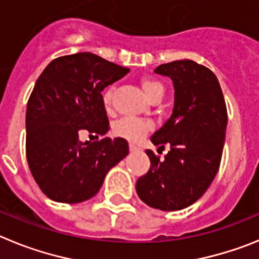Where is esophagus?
Returning <instances> with one entry per match:
<instances>
[{"label":"esophagus","mask_w":259,"mask_h":259,"mask_svg":"<svg viewBox=\"0 0 259 259\" xmlns=\"http://www.w3.org/2000/svg\"><path fill=\"white\" fill-rule=\"evenodd\" d=\"M130 150H131V152H137V150H140V148L137 145H135V144H130Z\"/></svg>","instance_id":"esophagus-1"}]
</instances>
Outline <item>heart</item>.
I'll list each match as a JSON object with an SVG mask.
<instances>
[{"label": "heart", "mask_w": 259, "mask_h": 259, "mask_svg": "<svg viewBox=\"0 0 259 259\" xmlns=\"http://www.w3.org/2000/svg\"><path fill=\"white\" fill-rule=\"evenodd\" d=\"M141 87L144 92L148 96L149 100L154 98L155 96L163 95V84L158 80L152 79V77H144L141 79ZM114 95V88L109 87L104 92V104L105 106H109L111 104ZM153 128V123L145 119L131 118V116H124L119 119L113 124V134L116 137H120L123 140H127L130 143H139V141L145 136L148 132Z\"/></svg>", "instance_id": "1"}]
</instances>
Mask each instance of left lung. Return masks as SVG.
Here are the masks:
<instances>
[{
    "label": "left lung",
    "mask_w": 259,
    "mask_h": 259,
    "mask_svg": "<svg viewBox=\"0 0 259 259\" xmlns=\"http://www.w3.org/2000/svg\"><path fill=\"white\" fill-rule=\"evenodd\" d=\"M157 74L171 77L175 89L172 115L152 136L154 145L170 152L163 161L150 149V168L136 182L148 206L175 211L191 206L207 191L219 170L227 107L212 71L191 59L163 63ZM158 149V150H159Z\"/></svg>",
    "instance_id": "1"
}]
</instances>
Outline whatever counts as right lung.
<instances>
[{"instance_id": "obj_1", "label": "right lung", "mask_w": 259, "mask_h": 259, "mask_svg": "<svg viewBox=\"0 0 259 259\" xmlns=\"http://www.w3.org/2000/svg\"><path fill=\"white\" fill-rule=\"evenodd\" d=\"M130 68L93 53L58 57L38 76L26 113V154L45 196L63 203L92 198L107 171L128 154L120 137L80 141V132L110 130L101 92Z\"/></svg>"}]
</instances>
